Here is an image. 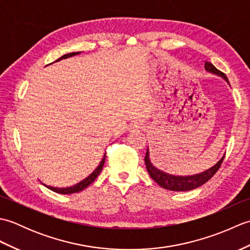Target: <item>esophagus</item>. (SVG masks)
<instances>
[{
    "mask_svg": "<svg viewBox=\"0 0 250 250\" xmlns=\"http://www.w3.org/2000/svg\"><path fill=\"white\" fill-rule=\"evenodd\" d=\"M142 128H143V124L141 121H134L133 124L131 125V129H133V130H140Z\"/></svg>",
    "mask_w": 250,
    "mask_h": 250,
    "instance_id": "34e87169",
    "label": "esophagus"
}]
</instances>
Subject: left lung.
Here are the masks:
<instances>
[{
  "label": "left lung",
  "mask_w": 250,
  "mask_h": 250,
  "mask_svg": "<svg viewBox=\"0 0 250 250\" xmlns=\"http://www.w3.org/2000/svg\"><path fill=\"white\" fill-rule=\"evenodd\" d=\"M205 70L210 73H214L216 75L221 76L222 78H225L228 83H229L226 74L222 73L219 70H217V68L211 64L210 62L205 61ZM224 159L225 157L222 158L215 167L207 169V171L201 174L193 175V176H173V175L167 174L160 171V169L156 168L150 162L149 151H148V149L145 156V164H146L147 172L149 173L150 177L155 180L160 187L171 190V191H189V190L198 188L200 186L205 184L206 182H208V180L214 176V175L217 173V171L219 169V167H221V163L224 161Z\"/></svg>",
  "instance_id": "obj_1"
}]
</instances>
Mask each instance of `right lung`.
<instances>
[{
	"instance_id": "add662e5",
	"label": "right lung",
	"mask_w": 250,
	"mask_h": 250,
	"mask_svg": "<svg viewBox=\"0 0 250 250\" xmlns=\"http://www.w3.org/2000/svg\"><path fill=\"white\" fill-rule=\"evenodd\" d=\"M78 54H81V52H71V54H66L64 56H62L61 58H59L57 61H60L62 59H66V58H70V57H73V56H76ZM105 158H106V155H104L102 161H101L100 166L97 167V169L90 175L89 177H87L86 179H83V182H81L79 184L73 186V187H70V188H54V187H46L49 188L50 190L55 191V192L57 193H62V194H71V193H76V192H79V191L83 190L84 188H87L89 185H91L95 179H97V177L99 176V174L101 173V171H102L103 168V166H104V162H105Z\"/></svg>"
}]
</instances>
